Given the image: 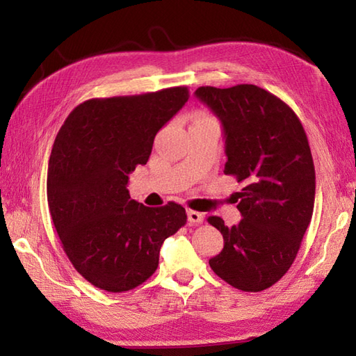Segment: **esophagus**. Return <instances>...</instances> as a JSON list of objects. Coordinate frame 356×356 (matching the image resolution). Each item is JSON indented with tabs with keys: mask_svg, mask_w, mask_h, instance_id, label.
<instances>
[{
	"mask_svg": "<svg viewBox=\"0 0 356 356\" xmlns=\"http://www.w3.org/2000/svg\"><path fill=\"white\" fill-rule=\"evenodd\" d=\"M203 220H205V216H203L202 213H197V211H188V222L190 223H203Z\"/></svg>",
	"mask_w": 356,
	"mask_h": 356,
	"instance_id": "1",
	"label": "esophagus"
}]
</instances>
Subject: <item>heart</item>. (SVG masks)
Wrapping results in <instances>:
<instances>
[{
  "instance_id": "b5f03b06",
  "label": "heart",
  "mask_w": 356,
  "mask_h": 356,
  "mask_svg": "<svg viewBox=\"0 0 356 356\" xmlns=\"http://www.w3.org/2000/svg\"><path fill=\"white\" fill-rule=\"evenodd\" d=\"M202 118H207V116H202Z\"/></svg>"
}]
</instances>
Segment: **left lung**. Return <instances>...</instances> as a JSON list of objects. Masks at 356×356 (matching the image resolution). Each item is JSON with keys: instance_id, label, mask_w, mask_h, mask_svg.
Returning a JSON list of instances; mask_svg holds the SVG:
<instances>
[{"instance_id": "left-lung-1", "label": "left lung", "mask_w": 356, "mask_h": 356, "mask_svg": "<svg viewBox=\"0 0 356 356\" xmlns=\"http://www.w3.org/2000/svg\"><path fill=\"white\" fill-rule=\"evenodd\" d=\"M194 96L222 122L225 174L245 186L237 193L241 220L222 232V252L209 266L245 292L275 284L293 263L311 223L315 168L307 136L289 105L252 84L199 87Z\"/></svg>"}]
</instances>
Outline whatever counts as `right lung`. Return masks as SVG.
Masks as SVG:
<instances>
[{"label": "right lung", "mask_w": 356, "mask_h": 356, "mask_svg": "<svg viewBox=\"0 0 356 356\" xmlns=\"http://www.w3.org/2000/svg\"><path fill=\"white\" fill-rule=\"evenodd\" d=\"M188 97L186 87H172L86 101L53 143L47 172L53 225L74 269L102 291L125 292L148 280L165 238L186 223L184 207H143L127 185L136 166L148 162L157 131Z\"/></svg>", "instance_id": "1"}]
</instances>
